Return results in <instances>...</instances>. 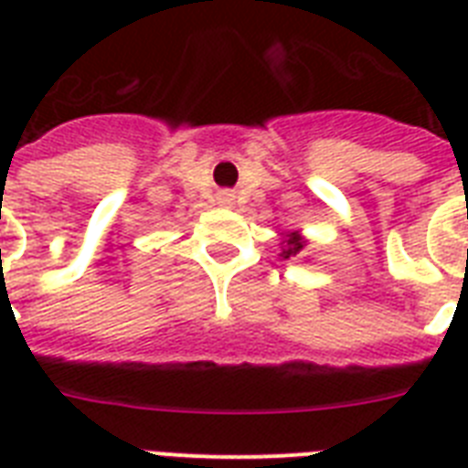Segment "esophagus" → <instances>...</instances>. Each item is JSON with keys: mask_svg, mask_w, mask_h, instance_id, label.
I'll list each match as a JSON object with an SVG mask.
<instances>
[{"mask_svg": "<svg viewBox=\"0 0 468 468\" xmlns=\"http://www.w3.org/2000/svg\"><path fill=\"white\" fill-rule=\"evenodd\" d=\"M216 201H218L220 206H233L235 204V194H230V191H218Z\"/></svg>", "mask_w": 468, "mask_h": 468, "instance_id": "esophagus-1", "label": "esophagus"}]
</instances>
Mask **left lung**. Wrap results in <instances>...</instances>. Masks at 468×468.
Masks as SVG:
<instances>
[{"label":"left lung","mask_w":468,"mask_h":468,"mask_svg":"<svg viewBox=\"0 0 468 468\" xmlns=\"http://www.w3.org/2000/svg\"><path fill=\"white\" fill-rule=\"evenodd\" d=\"M282 252H279V257H284V260H289V257H296L303 252V248L308 245V240L301 235V230H289V233H282Z\"/></svg>","instance_id":"1"}]
</instances>
